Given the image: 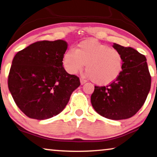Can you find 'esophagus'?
<instances>
[{"label": "esophagus", "instance_id": "34e87169", "mask_svg": "<svg viewBox=\"0 0 157 157\" xmlns=\"http://www.w3.org/2000/svg\"><path fill=\"white\" fill-rule=\"evenodd\" d=\"M86 82V80L85 79H84L83 78H80V83H81L82 85V84H85Z\"/></svg>", "mask_w": 157, "mask_h": 157}]
</instances>
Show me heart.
<instances>
[{
	"instance_id": "1",
	"label": "heart",
	"mask_w": 157,
	"mask_h": 157,
	"mask_svg": "<svg viewBox=\"0 0 157 157\" xmlns=\"http://www.w3.org/2000/svg\"><path fill=\"white\" fill-rule=\"evenodd\" d=\"M62 64L67 73L80 72L86 64L89 78L99 85H107L119 78L123 69L120 52L94 39L84 40L63 54Z\"/></svg>"
}]
</instances>
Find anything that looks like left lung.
Instances as JSON below:
<instances>
[{"label": "left lung", "mask_w": 157, "mask_h": 157, "mask_svg": "<svg viewBox=\"0 0 157 157\" xmlns=\"http://www.w3.org/2000/svg\"><path fill=\"white\" fill-rule=\"evenodd\" d=\"M113 47L122 55V71L113 82L94 86L91 102L101 116L119 120L135 115L145 103L151 87V75L145 55L130 47L114 43Z\"/></svg>", "instance_id": "obj_1"}]
</instances>
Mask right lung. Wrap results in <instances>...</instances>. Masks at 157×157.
Here are the masks:
<instances>
[{"instance_id": "obj_1", "label": "right lung", "mask_w": 157, "mask_h": 157, "mask_svg": "<svg viewBox=\"0 0 157 157\" xmlns=\"http://www.w3.org/2000/svg\"><path fill=\"white\" fill-rule=\"evenodd\" d=\"M67 47L62 40L38 41L14 56L7 84L16 105L28 117L43 120L57 115L80 85L78 77L68 74L62 64Z\"/></svg>"}]
</instances>
